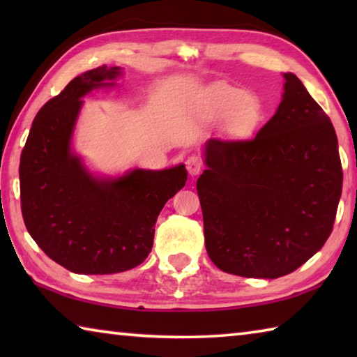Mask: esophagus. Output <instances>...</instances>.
I'll list each match as a JSON object with an SVG mask.
<instances>
[{"instance_id": "34e87169", "label": "esophagus", "mask_w": 357, "mask_h": 357, "mask_svg": "<svg viewBox=\"0 0 357 357\" xmlns=\"http://www.w3.org/2000/svg\"><path fill=\"white\" fill-rule=\"evenodd\" d=\"M185 167H187V172H189L192 176H197V174H200L203 172V168H204L203 159H202L200 155L192 154V155L187 157Z\"/></svg>"}]
</instances>
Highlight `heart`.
Wrapping results in <instances>:
<instances>
[{"label":"heart","instance_id":"b5f03b06","mask_svg":"<svg viewBox=\"0 0 357 357\" xmlns=\"http://www.w3.org/2000/svg\"><path fill=\"white\" fill-rule=\"evenodd\" d=\"M209 114L217 119L236 121L239 129H247L257 121V108L252 96L244 89L225 88L209 102Z\"/></svg>","mask_w":357,"mask_h":357}]
</instances>
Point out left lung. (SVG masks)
I'll return each mask as SVG.
<instances>
[{"instance_id": "1", "label": "left lung", "mask_w": 357, "mask_h": 357, "mask_svg": "<svg viewBox=\"0 0 357 357\" xmlns=\"http://www.w3.org/2000/svg\"><path fill=\"white\" fill-rule=\"evenodd\" d=\"M253 138H211L197 179L208 255L223 273L277 279L331 236L342 195L337 135L294 74Z\"/></svg>"}]
</instances>
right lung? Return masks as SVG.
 Listing matches in <instances>:
<instances>
[{
    "label": "right lung",
    "instance_id": "right-lung-1",
    "mask_svg": "<svg viewBox=\"0 0 357 357\" xmlns=\"http://www.w3.org/2000/svg\"><path fill=\"white\" fill-rule=\"evenodd\" d=\"M119 68L84 72L40 108L20 157V203L28 233L53 261L75 274L124 273L153 249L164 204L187 181L184 165L94 179L70 154L82 98Z\"/></svg>",
    "mask_w": 357,
    "mask_h": 357
}]
</instances>
